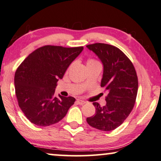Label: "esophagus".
I'll return each mask as SVG.
<instances>
[{
    "instance_id": "1",
    "label": "esophagus",
    "mask_w": 161,
    "mask_h": 161,
    "mask_svg": "<svg viewBox=\"0 0 161 161\" xmlns=\"http://www.w3.org/2000/svg\"><path fill=\"white\" fill-rule=\"evenodd\" d=\"M76 103H77L78 104H79V105H83V104H85V103H86V101H84L83 100H80V99H78L77 101H76Z\"/></svg>"
}]
</instances>
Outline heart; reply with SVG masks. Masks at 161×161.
I'll use <instances>...</instances> for the list:
<instances>
[{
  "mask_svg": "<svg viewBox=\"0 0 161 161\" xmlns=\"http://www.w3.org/2000/svg\"><path fill=\"white\" fill-rule=\"evenodd\" d=\"M97 64H100L99 63L97 60H94V59H88L87 61H86V66L88 67H90V66H93V65H97Z\"/></svg>",
  "mask_w": 161,
  "mask_h": 161,
  "instance_id": "obj_1",
  "label": "heart"
}]
</instances>
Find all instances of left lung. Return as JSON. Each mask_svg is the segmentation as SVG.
<instances>
[{
    "label": "left lung",
    "mask_w": 161,
    "mask_h": 161,
    "mask_svg": "<svg viewBox=\"0 0 161 161\" xmlns=\"http://www.w3.org/2000/svg\"><path fill=\"white\" fill-rule=\"evenodd\" d=\"M86 47L103 64L101 86L108 91L106 105L102 107L93 102L96 114L86 121L96 129L112 131L122 125L134 107L138 89L137 73L130 59L116 47L103 43Z\"/></svg>",
    "instance_id": "8db88e82"
}]
</instances>
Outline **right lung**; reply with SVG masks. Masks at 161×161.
Returning a JSON list of instances; mask_svg holds the SVG:
<instances>
[{"mask_svg":"<svg viewBox=\"0 0 161 161\" xmlns=\"http://www.w3.org/2000/svg\"><path fill=\"white\" fill-rule=\"evenodd\" d=\"M83 47L46 45L31 53L15 73L14 86L19 106L31 123L41 127L54 125L66 115L75 98L55 96L57 82L63 78Z\"/></svg>","mask_w":161,"mask_h":161,"instance_id":"obj_1","label":"right lung"}]
</instances>
